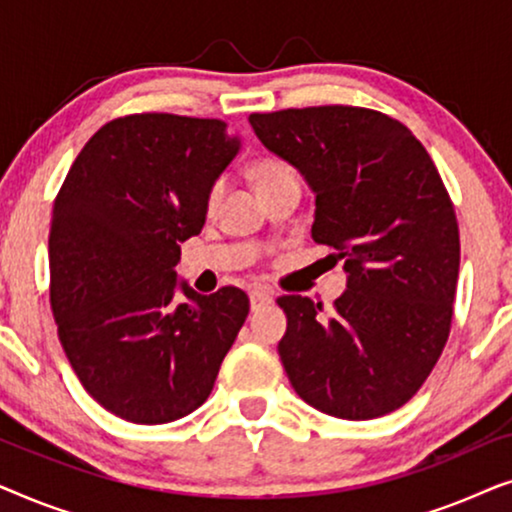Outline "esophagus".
<instances>
[{
	"label": "esophagus",
	"instance_id": "34e87169",
	"mask_svg": "<svg viewBox=\"0 0 512 512\" xmlns=\"http://www.w3.org/2000/svg\"><path fill=\"white\" fill-rule=\"evenodd\" d=\"M249 300H251V310H258L261 305L272 303V291L268 286H254L249 293Z\"/></svg>",
	"mask_w": 512,
	"mask_h": 512
}]
</instances>
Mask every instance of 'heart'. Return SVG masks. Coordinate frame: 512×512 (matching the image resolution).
<instances>
[{
    "label": "heart",
    "mask_w": 512,
    "mask_h": 512,
    "mask_svg": "<svg viewBox=\"0 0 512 512\" xmlns=\"http://www.w3.org/2000/svg\"><path fill=\"white\" fill-rule=\"evenodd\" d=\"M291 174H293L291 167L275 158L258 160V163L251 165V170H249V177H251V181H254L256 191H263L265 186L275 184V181L284 179V177H291ZM219 193H221V184H216L212 191H209V202H214L216 198H219Z\"/></svg>",
    "instance_id": "obj_1"
}]
</instances>
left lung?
<instances>
[{
	"label": "left lung",
	"instance_id": "1",
	"mask_svg": "<svg viewBox=\"0 0 512 512\" xmlns=\"http://www.w3.org/2000/svg\"><path fill=\"white\" fill-rule=\"evenodd\" d=\"M265 149L314 193L312 240L338 249L347 291L335 310L277 300V352L296 394L331 417L375 419L408 403L436 366L452 324L459 228L422 142L361 107L251 114Z\"/></svg>",
	"mask_w": 512,
	"mask_h": 512
}]
</instances>
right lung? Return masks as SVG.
Wrapping results in <instances>:
<instances>
[{"label": "right lung", "mask_w": 512, "mask_h": 512, "mask_svg": "<svg viewBox=\"0 0 512 512\" xmlns=\"http://www.w3.org/2000/svg\"><path fill=\"white\" fill-rule=\"evenodd\" d=\"M237 153L240 137L216 118H116L55 198L48 256L62 349L83 389L132 424L198 410L249 314L244 291L200 296L174 270Z\"/></svg>", "instance_id": "right-lung-1"}]
</instances>
